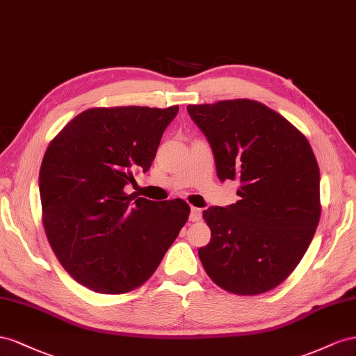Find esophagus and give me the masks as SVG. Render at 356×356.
<instances>
[{"mask_svg": "<svg viewBox=\"0 0 356 356\" xmlns=\"http://www.w3.org/2000/svg\"><path fill=\"white\" fill-rule=\"evenodd\" d=\"M201 216H202L201 209H197V207H192V209H191L189 220H192V222H198V220H201Z\"/></svg>", "mask_w": 356, "mask_h": 356, "instance_id": "1", "label": "esophagus"}]
</instances>
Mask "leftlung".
I'll use <instances>...</instances> for the list:
<instances>
[{"label":"left lung","mask_w":356,"mask_h":356,"mask_svg":"<svg viewBox=\"0 0 356 356\" xmlns=\"http://www.w3.org/2000/svg\"><path fill=\"white\" fill-rule=\"evenodd\" d=\"M188 113L215 155L218 177L240 180V200L209 207L210 243L198 249L218 286L258 296L285 280L321 218L319 167L312 146L277 111L253 99L191 104Z\"/></svg>","instance_id":"obj_1"}]
</instances>
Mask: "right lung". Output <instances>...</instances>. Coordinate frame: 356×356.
I'll return each mask as SVG.
<instances>
[{
  "label": "right lung",
  "instance_id": "add662e5",
  "mask_svg": "<svg viewBox=\"0 0 356 356\" xmlns=\"http://www.w3.org/2000/svg\"><path fill=\"white\" fill-rule=\"evenodd\" d=\"M177 111L88 108L50 141L38 177L43 225L60 266L80 285L98 293L140 288L186 223V201L124 191L150 168Z\"/></svg>",
  "mask_w": 356,
  "mask_h": 356
}]
</instances>
